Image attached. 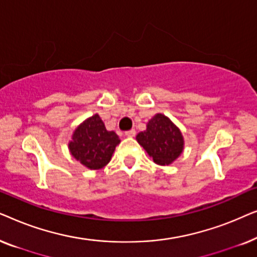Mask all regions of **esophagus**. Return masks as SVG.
<instances>
[{"label": "esophagus", "instance_id": "34e87169", "mask_svg": "<svg viewBox=\"0 0 257 257\" xmlns=\"http://www.w3.org/2000/svg\"><path fill=\"white\" fill-rule=\"evenodd\" d=\"M125 136L128 137V138H133V137L136 136V130H130V131H126Z\"/></svg>", "mask_w": 257, "mask_h": 257}]
</instances>
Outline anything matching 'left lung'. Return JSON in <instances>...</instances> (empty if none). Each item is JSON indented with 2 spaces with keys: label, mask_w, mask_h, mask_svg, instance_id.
I'll return each instance as SVG.
<instances>
[{
  "label": "left lung",
  "mask_w": 257,
  "mask_h": 257,
  "mask_svg": "<svg viewBox=\"0 0 257 257\" xmlns=\"http://www.w3.org/2000/svg\"><path fill=\"white\" fill-rule=\"evenodd\" d=\"M137 142L154 163L161 166L171 165L184 151L181 131L170 118L161 113H157L147 122L145 131L137 136Z\"/></svg>",
  "instance_id": "8db88e82"
}]
</instances>
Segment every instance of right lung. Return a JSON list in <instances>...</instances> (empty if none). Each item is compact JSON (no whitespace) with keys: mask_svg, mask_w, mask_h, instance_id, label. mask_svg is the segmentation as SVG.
I'll return each instance as SVG.
<instances>
[{"mask_svg":"<svg viewBox=\"0 0 257 257\" xmlns=\"http://www.w3.org/2000/svg\"><path fill=\"white\" fill-rule=\"evenodd\" d=\"M119 143L117 133L107 131L99 115L94 114L75 130L69 142V150L72 157L85 167L100 170L110 163Z\"/></svg>","mask_w":257,"mask_h":257,"instance_id":"right-lung-1","label":"right lung"}]
</instances>
